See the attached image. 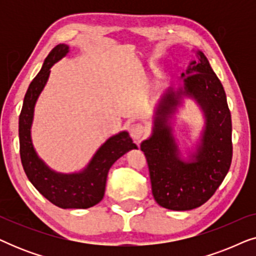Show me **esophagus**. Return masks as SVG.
<instances>
[{"label":"esophagus","instance_id":"esophagus-1","mask_svg":"<svg viewBox=\"0 0 256 256\" xmlns=\"http://www.w3.org/2000/svg\"><path fill=\"white\" fill-rule=\"evenodd\" d=\"M129 132H130V136L135 140L136 142H138L143 136H144L146 129L141 124H132L129 128Z\"/></svg>","mask_w":256,"mask_h":256}]
</instances>
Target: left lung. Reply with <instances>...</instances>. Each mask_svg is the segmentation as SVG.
<instances>
[{
  "label": "left lung",
  "mask_w": 256,
  "mask_h": 256,
  "mask_svg": "<svg viewBox=\"0 0 256 256\" xmlns=\"http://www.w3.org/2000/svg\"><path fill=\"white\" fill-rule=\"evenodd\" d=\"M197 54L199 62H191L186 73H182L183 88L177 92L168 90L160 99L152 134L141 143L154 198L162 208L174 211H188L208 202L222 183L232 162V120L225 90L208 58L200 51ZM182 95L194 97L206 115L202 142L188 161L180 158L168 124Z\"/></svg>",
  "instance_id": "1"
}]
</instances>
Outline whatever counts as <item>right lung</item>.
I'll list each match as a JSON object with an SVG mask.
<instances>
[{
	"mask_svg": "<svg viewBox=\"0 0 256 256\" xmlns=\"http://www.w3.org/2000/svg\"><path fill=\"white\" fill-rule=\"evenodd\" d=\"M68 52L66 44H58L52 48L26 90L20 114V154L26 177L48 202L60 208H88L104 198L108 171L115 160L129 150L138 149V146L132 143L127 132H118L98 149L85 169L76 174L56 172L38 157L31 141L34 104L48 82L52 65Z\"/></svg>",
	"mask_w": 256,
	"mask_h": 256,
	"instance_id": "1",
	"label": "right lung"
}]
</instances>
